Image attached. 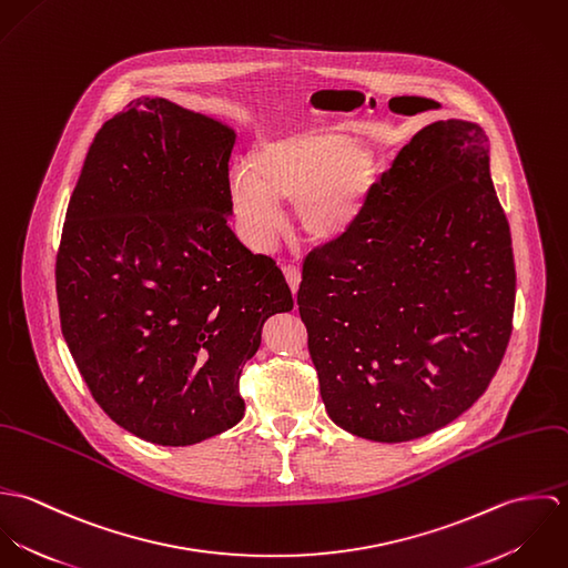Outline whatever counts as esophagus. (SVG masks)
Returning a JSON list of instances; mask_svg holds the SVG:
<instances>
[{
  "mask_svg": "<svg viewBox=\"0 0 568 568\" xmlns=\"http://www.w3.org/2000/svg\"><path fill=\"white\" fill-rule=\"evenodd\" d=\"M282 271H284V275H286V282H288L291 291L297 293V286H300V282H302V271H300V266L293 264V262H284V264H282Z\"/></svg>",
  "mask_w": 568,
  "mask_h": 568,
  "instance_id": "1",
  "label": "esophagus"
}]
</instances>
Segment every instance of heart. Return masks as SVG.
Wrapping results in <instances>:
<instances>
[{"mask_svg": "<svg viewBox=\"0 0 568 568\" xmlns=\"http://www.w3.org/2000/svg\"><path fill=\"white\" fill-rule=\"evenodd\" d=\"M374 179L372 158L334 129H297L251 146L230 194L246 239L268 243L282 227L277 199L295 201L304 230L336 239L358 219Z\"/></svg>", "mask_w": 568, "mask_h": 568, "instance_id": "heart-1", "label": "heart"}]
</instances>
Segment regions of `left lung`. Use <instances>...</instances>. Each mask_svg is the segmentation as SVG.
<instances>
[{
    "mask_svg": "<svg viewBox=\"0 0 568 568\" xmlns=\"http://www.w3.org/2000/svg\"><path fill=\"white\" fill-rule=\"evenodd\" d=\"M486 133L424 126L347 232L302 266L300 317L327 415L376 442L424 437L475 405L511 336L516 268Z\"/></svg>",
    "mask_w": 568,
    "mask_h": 568,
    "instance_id": "8db88e82",
    "label": "left lung"
}]
</instances>
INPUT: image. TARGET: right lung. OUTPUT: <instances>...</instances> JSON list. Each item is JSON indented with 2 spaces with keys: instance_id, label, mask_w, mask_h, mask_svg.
I'll return each mask as SVG.
<instances>
[{
  "instance_id": "add662e5",
  "label": "right lung",
  "mask_w": 568,
  "mask_h": 568,
  "mask_svg": "<svg viewBox=\"0 0 568 568\" xmlns=\"http://www.w3.org/2000/svg\"><path fill=\"white\" fill-rule=\"evenodd\" d=\"M232 129L138 98L95 133L57 253L65 343L93 400L162 446L244 415L262 325L293 308L273 257L227 225Z\"/></svg>"
}]
</instances>
